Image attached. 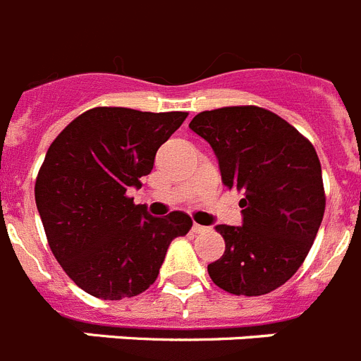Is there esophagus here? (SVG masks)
Listing matches in <instances>:
<instances>
[{
  "label": "esophagus",
  "instance_id": "esophagus-1",
  "mask_svg": "<svg viewBox=\"0 0 361 361\" xmlns=\"http://www.w3.org/2000/svg\"><path fill=\"white\" fill-rule=\"evenodd\" d=\"M205 231H207V227H203V225H200V224L192 225V233L194 234H202V233H205Z\"/></svg>",
  "mask_w": 361,
  "mask_h": 361
}]
</instances>
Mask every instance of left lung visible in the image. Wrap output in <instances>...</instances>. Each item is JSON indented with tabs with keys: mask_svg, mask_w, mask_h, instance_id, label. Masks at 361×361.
I'll list each match as a JSON object with an SVG mask.
<instances>
[{
	"mask_svg": "<svg viewBox=\"0 0 361 361\" xmlns=\"http://www.w3.org/2000/svg\"><path fill=\"white\" fill-rule=\"evenodd\" d=\"M190 130L214 150L221 181L243 192V225H218L225 252L209 263L219 289L262 296L293 278L325 212L322 165L312 143L274 112L224 106L192 118Z\"/></svg>",
	"mask_w": 361,
	"mask_h": 361,
	"instance_id": "obj_1",
	"label": "left lung"
}]
</instances>
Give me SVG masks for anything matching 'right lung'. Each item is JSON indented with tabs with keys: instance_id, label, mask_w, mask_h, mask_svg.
Returning <instances> with one entry per match:
<instances>
[{
	"instance_id": "1",
	"label": "right lung",
	"mask_w": 361,
	"mask_h": 361,
	"mask_svg": "<svg viewBox=\"0 0 361 361\" xmlns=\"http://www.w3.org/2000/svg\"><path fill=\"white\" fill-rule=\"evenodd\" d=\"M187 112L96 106L49 147L34 196L49 247L74 283L102 300L133 298L159 274L171 241L192 227L189 214L154 218L127 190L142 187L159 147Z\"/></svg>"
}]
</instances>
